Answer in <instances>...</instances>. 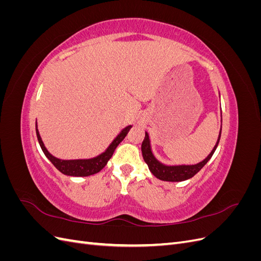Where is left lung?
I'll list each match as a JSON object with an SVG mask.
<instances>
[{"instance_id": "1", "label": "left lung", "mask_w": 261, "mask_h": 261, "mask_svg": "<svg viewBox=\"0 0 261 261\" xmlns=\"http://www.w3.org/2000/svg\"><path fill=\"white\" fill-rule=\"evenodd\" d=\"M221 130H222V126L220 128L219 133V137L217 140L216 146L213 147L212 151L208 154L206 159H203L201 162L196 163V164H178V165H167L154 156L152 150H151V145H150V139L148 133L146 132L145 139L141 144V152H143L144 160L147 163L148 168L150 172L152 174L161 180L165 181H181V180H186L188 178H192L195 174H197L206 163L211 159L212 154L215 153L216 149L219 145L220 137H221Z\"/></svg>"}]
</instances>
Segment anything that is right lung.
<instances>
[{"mask_svg": "<svg viewBox=\"0 0 261 261\" xmlns=\"http://www.w3.org/2000/svg\"><path fill=\"white\" fill-rule=\"evenodd\" d=\"M132 128V125L126 126L125 128L121 130V133L113 139V141L110 146L106 149L105 152H102L101 154L90 158V159H76V160H62L59 159V158L52 155L48 149L45 148L43 141L40 137V134H39L38 127H37V123H36V133H37V138L39 141V145H40L43 153L45 156L52 162V164L57 168L60 172H62L63 174L68 175V176H89L93 175L96 173L100 172L102 169H103L108 161L111 159V156L114 153V150L118 146V144L125 138V136L127 135V133Z\"/></svg>", "mask_w": 261, "mask_h": 261, "instance_id": "1", "label": "right lung"}]
</instances>
